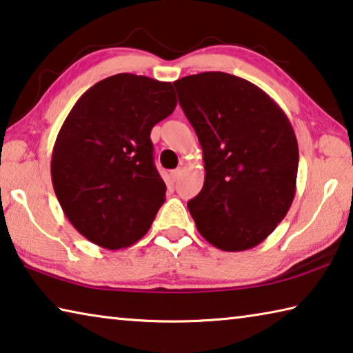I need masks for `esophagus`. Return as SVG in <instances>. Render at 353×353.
I'll return each mask as SVG.
<instances>
[{
	"label": "esophagus",
	"mask_w": 353,
	"mask_h": 353,
	"mask_svg": "<svg viewBox=\"0 0 353 353\" xmlns=\"http://www.w3.org/2000/svg\"><path fill=\"white\" fill-rule=\"evenodd\" d=\"M181 174H182V170L181 168H177V170H174V171H171V179L172 181H177L179 177H181Z\"/></svg>",
	"instance_id": "esophagus-1"
}]
</instances>
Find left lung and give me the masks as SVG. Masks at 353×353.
Masks as SVG:
<instances>
[{"instance_id": "8db88e82", "label": "left lung", "mask_w": 353, "mask_h": 353, "mask_svg": "<svg viewBox=\"0 0 353 353\" xmlns=\"http://www.w3.org/2000/svg\"><path fill=\"white\" fill-rule=\"evenodd\" d=\"M174 87L204 154V187L188 201L199 234L225 252L259 246L296 194L299 146L288 117L229 73L185 76Z\"/></svg>"}]
</instances>
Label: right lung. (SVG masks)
<instances>
[{
  "mask_svg": "<svg viewBox=\"0 0 353 353\" xmlns=\"http://www.w3.org/2000/svg\"><path fill=\"white\" fill-rule=\"evenodd\" d=\"M176 105L171 82L130 73L99 81L73 105L52 148L51 179L88 241L115 250L146 235L166 191L149 135Z\"/></svg>",
  "mask_w": 353,
  "mask_h": 353,
  "instance_id": "obj_1",
  "label": "right lung"
}]
</instances>
